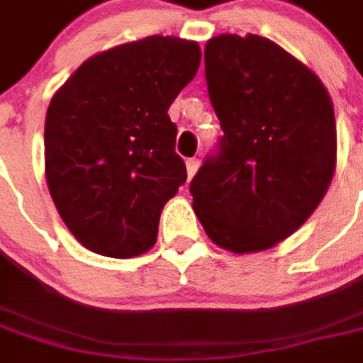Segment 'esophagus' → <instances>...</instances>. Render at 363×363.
<instances>
[{
	"mask_svg": "<svg viewBox=\"0 0 363 363\" xmlns=\"http://www.w3.org/2000/svg\"><path fill=\"white\" fill-rule=\"evenodd\" d=\"M198 165H200V161L196 157H190L186 159V173H189V181L194 177V173L198 171Z\"/></svg>",
	"mask_w": 363,
	"mask_h": 363,
	"instance_id": "1",
	"label": "esophagus"
}]
</instances>
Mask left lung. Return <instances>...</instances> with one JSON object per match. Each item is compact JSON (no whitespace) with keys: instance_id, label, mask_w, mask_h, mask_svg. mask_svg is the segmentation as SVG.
Returning a JSON list of instances; mask_svg holds the SVG:
<instances>
[{"instance_id":"8db88e82","label":"left lung","mask_w":363,"mask_h":363,"mask_svg":"<svg viewBox=\"0 0 363 363\" xmlns=\"http://www.w3.org/2000/svg\"><path fill=\"white\" fill-rule=\"evenodd\" d=\"M221 135L190 182L192 208L225 251H267L309 220L336 165L328 91L311 69L259 35H220L204 50Z\"/></svg>"}]
</instances>
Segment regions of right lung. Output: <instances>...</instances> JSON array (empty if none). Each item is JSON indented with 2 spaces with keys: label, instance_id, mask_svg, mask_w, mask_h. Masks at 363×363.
Masks as SVG:
<instances>
[{
  "label": "right lung",
  "instance_id": "1",
  "mask_svg": "<svg viewBox=\"0 0 363 363\" xmlns=\"http://www.w3.org/2000/svg\"><path fill=\"white\" fill-rule=\"evenodd\" d=\"M202 52L194 40L147 36L75 69L44 122V169L60 218L89 251L132 259L155 245L163 206L186 181L169 106Z\"/></svg>",
  "mask_w": 363,
  "mask_h": 363
}]
</instances>
